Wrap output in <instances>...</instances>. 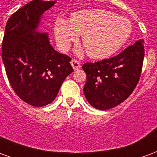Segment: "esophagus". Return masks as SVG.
Here are the masks:
<instances>
[{"instance_id": "esophagus-1", "label": "esophagus", "mask_w": 157, "mask_h": 157, "mask_svg": "<svg viewBox=\"0 0 157 157\" xmlns=\"http://www.w3.org/2000/svg\"><path fill=\"white\" fill-rule=\"evenodd\" d=\"M71 65L74 69V71H77L79 69L81 68V63L78 60H75V59H72L71 61Z\"/></svg>"}]
</instances>
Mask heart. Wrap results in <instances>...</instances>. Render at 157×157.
I'll list each match as a JSON object with an SVG mask.
<instances>
[{
    "label": "heart",
    "mask_w": 157,
    "mask_h": 157,
    "mask_svg": "<svg viewBox=\"0 0 157 157\" xmlns=\"http://www.w3.org/2000/svg\"><path fill=\"white\" fill-rule=\"evenodd\" d=\"M54 31L59 48L65 51L82 35V44L92 59H102L113 55L127 42L132 26L128 19L102 9L74 12L70 21L59 17Z\"/></svg>",
    "instance_id": "heart-1"
}]
</instances>
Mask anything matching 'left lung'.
Returning <instances> with one entry per match:
<instances>
[{
  "instance_id": "1",
  "label": "left lung",
  "mask_w": 157,
  "mask_h": 157,
  "mask_svg": "<svg viewBox=\"0 0 157 157\" xmlns=\"http://www.w3.org/2000/svg\"><path fill=\"white\" fill-rule=\"evenodd\" d=\"M144 40L140 39L119 55L95 63H85L84 94L99 110L114 108L128 98L138 83L145 55Z\"/></svg>"
}]
</instances>
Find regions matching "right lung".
<instances>
[{
    "mask_svg": "<svg viewBox=\"0 0 157 157\" xmlns=\"http://www.w3.org/2000/svg\"><path fill=\"white\" fill-rule=\"evenodd\" d=\"M56 1L33 0L13 13L6 22L2 57L16 94L34 107L52 102L65 79L74 70L71 59L53 48L47 33L39 32L44 12Z\"/></svg>",
    "mask_w": 157,
    "mask_h": 157,
    "instance_id": "add662e5",
    "label": "right lung"
}]
</instances>
